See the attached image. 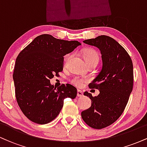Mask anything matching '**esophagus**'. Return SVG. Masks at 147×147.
Instances as JSON below:
<instances>
[{"label": "esophagus", "instance_id": "esophagus-1", "mask_svg": "<svg viewBox=\"0 0 147 147\" xmlns=\"http://www.w3.org/2000/svg\"><path fill=\"white\" fill-rule=\"evenodd\" d=\"M83 92H82V90H77V97H83Z\"/></svg>", "mask_w": 147, "mask_h": 147}]
</instances>
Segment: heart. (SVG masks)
I'll return each instance as SVG.
<instances>
[{
	"label": "heart",
	"mask_w": 147,
	"mask_h": 147,
	"mask_svg": "<svg viewBox=\"0 0 147 147\" xmlns=\"http://www.w3.org/2000/svg\"><path fill=\"white\" fill-rule=\"evenodd\" d=\"M83 57L86 63H88V62L93 61H98L99 58V54L97 53L95 50H92V49H88V50H84L83 52ZM69 58H70V55H65V57H64V61H65V63H67ZM71 82L74 84V85H75L76 86L82 87L83 86L84 82H85V80L79 77H75L72 79Z\"/></svg>",
	"instance_id": "heart-1"
}]
</instances>
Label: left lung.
I'll list each match as a JSON object with an SVG mask.
<instances>
[{
    "mask_svg": "<svg viewBox=\"0 0 147 147\" xmlns=\"http://www.w3.org/2000/svg\"><path fill=\"white\" fill-rule=\"evenodd\" d=\"M100 50L102 68L89 84L99 90L95 97L87 91L91 106L82 112L83 120L90 127L102 129L114 123L124 112L133 90V68L125 49L110 36L101 35L83 41Z\"/></svg>",
    "mask_w": 147,
    "mask_h": 147,
    "instance_id": "left-lung-1",
    "label": "left lung"
}]
</instances>
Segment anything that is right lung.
Listing matches in <instances>:
<instances>
[{
  "label": "right lung",
  "mask_w": 147,
  "mask_h": 147,
  "mask_svg": "<svg viewBox=\"0 0 147 147\" xmlns=\"http://www.w3.org/2000/svg\"><path fill=\"white\" fill-rule=\"evenodd\" d=\"M82 45L77 41L58 39L50 34L36 37L18 55L13 79L20 109L32 122L48 124L59 114L63 100L75 99L77 91L70 84L57 88L50 79L63 68V56Z\"/></svg>",
  "instance_id": "right-lung-1"
}]
</instances>
